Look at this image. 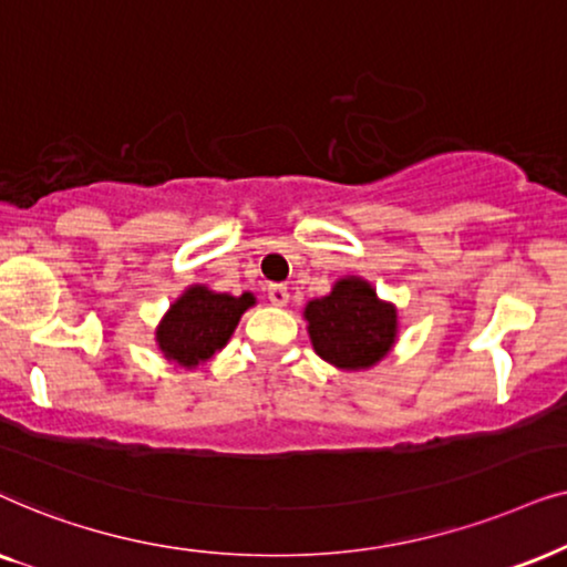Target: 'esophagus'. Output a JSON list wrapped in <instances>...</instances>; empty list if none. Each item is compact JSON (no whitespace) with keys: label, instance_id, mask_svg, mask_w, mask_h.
<instances>
[{"label":"esophagus","instance_id":"34e87169","mask_svg":"<svg viewBox=\"0 0 567 567\" xmlns=\"http://www.w3.org/2000/svg\"><path fill=\"white\" fill-rule=\"evenodd\" d=\"M267 298H269L275 306H288L290 292H288V288H285V285H269V288H267Z\"/></svg>","mask_w":567,"mask_h":567}]
</instances>
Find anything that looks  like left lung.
<instances>
[{
  "instance_id": "obj_1",
  "label": "left lung",
  "mask_w": 567,
  "mask_h": 567,
  "mask_svg": "<svg viewBox=\"0 0 567 567\" xmlns=\"http://www.w3.org/2000/svg\"><path fill=\"white\" fill-rule=\"evenodd\" d=\"M306 319L313 350L347 371L375 365L396 337V311L358 277L339 279L327 298L311 300Z\"/></svg>"
}]
</instances>
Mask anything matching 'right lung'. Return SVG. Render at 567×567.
Segmentation results:
<instances>
[{"label":"right lung","mask_w":567,"mask_h":567,"mask_svg":"<svg viewBox=\"0 0 567 567\" xmlns=\"http://www.w3.org/2000/svg\"><path fill=\"white\" fill-rule=\"evenodd\" d=\"M248 306H254L251 292L233 298L207 288L186 290V296L171 306L163 327L157 329V344L165 358L178 365H199L225 347Z\"/></svg>","instance_id":"1"}]
</instances>
